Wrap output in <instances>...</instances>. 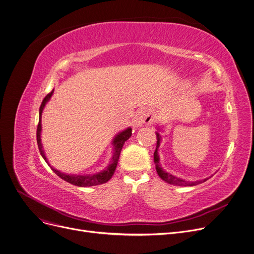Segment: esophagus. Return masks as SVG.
Returning <instances> with one entry per match:
<instances>
[{
	"label": "esophagus",
	"mask_w": 254,
	"mask_h": 254,
	"mask_svg": "<svg viewBox=\"0 0 254 254\" xmlns=\"http://www.w3.org/2000/svg\"><path fill=\"white\" fill-rule=\"evenodd\" d=\"M154 123L153 115L150 114L147 110H141L136 112L133 118V124L135 127H142L144 125H152Z\"/></svg>",
	"instance_id": "34e87169"
}]
</instances>
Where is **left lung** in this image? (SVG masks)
Segmentation results:
<instances>
[{"instance_id": "obj_1", "label": "left lung", "mask_w": 254, "mask_h": 254, "mask_svg": "<svg viewBox=\"0 0 254 254\" xmlns=\"http://www.w3.org/2000/svg\"><path fill=\"white\" fill-rule=\"evenodd\" d=\"M157 131H156V135H157V146H156V150L154 152V162L156 165V170L158 175L160 176V178H162L164 181H166L169 184H173V186H177V187H193V186H197L199 183H202L204 181H206L210 177H206L200 180H195V181H190V180H186V179H182L179 177H176L166 171L163 170V168L161 167L160 165V157L158 154V150L161 144V134L159 133L161 130H163L162 127H157Z\"/></svg>"}]
</instances>
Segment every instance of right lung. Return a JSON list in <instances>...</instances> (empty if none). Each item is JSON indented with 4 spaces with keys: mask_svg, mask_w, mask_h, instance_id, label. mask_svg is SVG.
Segmentation results:
<instances>
[{
    "mask_svg": "<svg viewBox=\"0 0 254 254\" xmlns=\"http://www.w3.org/2000/svg\"><path fill=\"white\" fill-rule=\"evenodd\" d=\"M53 94H54V90L51 92L50 94H48L47 96L44 97V99H43V101L40 105V108H39V123H38V126H37L36 137H37V145H38L40 155L42 156V158L44 159L45 162L49 164V166L52 168V170L58 176H60L64 181L73 184V186L80 187V188H87V187L99 186V184H103V183L107 182L112 177V175L115 171V168H117V166H118L121 151L124 147V144L126 143V141H127L129 139L130 135H131V127H129L127 128L124 129L123 131L119 132L117 135L113 137V140H112V147H113L112 158L110 160L109 164L102 171L97 172V173H92V174H70V173L62 172V171L54 168L49 163L48 157L45 156L43 146H42V143H41V129H42V127H41V115H42V111H43L45 105H47V103L51 100Z\"/></svg>",
    "mask_w": 254,
    "mask_h": 254,
    "instance_id": "1",
    "label": "right lung"
}]
</instances>
